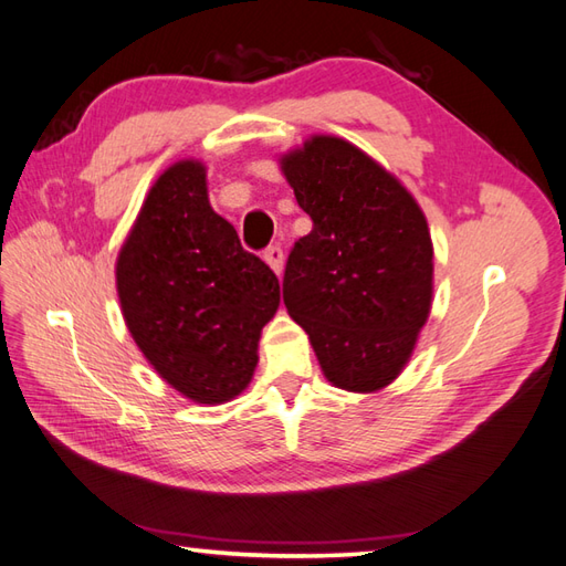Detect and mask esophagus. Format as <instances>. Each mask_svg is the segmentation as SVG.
I'll return each mask as SVG.
<instances>
[{
  "instance_id": "34e87169",
  "label": "esophagus",
  "mask_w": 566,
  "mask_h": 566,
  "mask_svg": "<svg viewBox=\"0 0 566 566\" xmlns=\"http://www.w3.org/2000/svg\"><path fill=\"white\" fill-rule=\"evenodd\" d=\"M262 260L268 262V265L272 268V272H274V274H277V277H280V274L284 272V253H282V248H280V245H270L268 251L262 253Z\"/></svg>"
}]
</instances>
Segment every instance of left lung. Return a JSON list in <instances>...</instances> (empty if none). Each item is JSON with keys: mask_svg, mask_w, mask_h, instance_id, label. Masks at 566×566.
<instances>
[{"mask_svg": "<svg viewBox=\"0 0 566 566\" xmlns=\"http://www.w3.org/2000/svg\"><path fill=\"white\" fill-rule=\"evenodd\" d=\"M313 229L284 270V306L323 376L378 392L410 361L433 298V243L412 192L352 142L313 135L280 154Z\"/></svg>", "mask_w": 566, "mask_h": 566, "instance_id": "left-lung-1", "label": "left lung"}]
</instances>
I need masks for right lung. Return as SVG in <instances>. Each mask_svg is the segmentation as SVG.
<instances>
[{
	"mask_svg": "<svg viewBox=\"0 0 566 566\" xmlns=\"http://www.w3.org/2000/svg\"><path fill=\"white\" fill-rule=\"evenodd\" d=\"M115 286L135 345L180 396L221 405L251 384L280 282L209 205L200 159L154 180L117 253Z\"/></svg>",
	"mask_w": 566,
	"mask_h": 566,
	"instance_id": "right-lung-1",
	"label": "right lung"
}]
</instances>
